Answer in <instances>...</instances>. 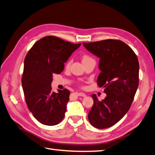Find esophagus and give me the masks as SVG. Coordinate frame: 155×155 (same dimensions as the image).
Instances as JSON below:
<instances>
[{"label":"esophagus","mask_w":155,"mask_h":155,"mask_svg":"<svg viewBox=\"0 0 155 155\" xmlns=\"http://www.w3.org/2000/svg\"><path fill=\"white\" fill-rule=\"evenodd\" d=\"M77 95H78V96H81V97H86V94H84V93H81V92L77 93Z\"/></svg>","instance_id":"obj_1"}]
</instances>
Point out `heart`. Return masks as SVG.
<instances>
[{
    "instance_id": "1",
    "label": "heart",
    "mask_w": 155,
    "mask_h": 155,
    "mask_svg": "<svg viewBox=\"0 0 155 155\" xmlns=\"http://www.w3.org/2000/svg\"><path fill=\"white\" fill-rule=\"evenodd\" d=\"M90 59H91V58H89V57H88V56H86V55H85V56H83V61H87V60H90ZM70 65V61H68V63H67V66H69Z\"/></svg>"
}]
</instances>
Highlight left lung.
<instances>
[{
  "instance_id": "8db88e82",
  "label": "left lung",
  "mask_w": 155,
  "mask_h": 155,
  "mask_svg": "<svg viewBox=\"0 0 155 155\" xmlns=\"http://www.w3.org/2000/svg\"><path fill=\"white\" fill-rule=\"evenodd\" d=\"M85 48L100 58L101 72L97 83L104 87L106 96L99 101L94 99L88 119L97 129L113 126L125 116L133 102L139 84V61L127 45L119 40L83 43Z\"/></svg>"
}]
</instances>
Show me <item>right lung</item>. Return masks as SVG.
<instances>
[{
    "label": "right lung",
    "mask_w": 155,
    "mask_h": 155,
    "mask_svg": "<svg viewBox=\"0 0 155 155\" xmlns=\"http://www.w3.org/2000/svg\"><path fill=\"white\" fill-rule=\"evenodd\" d=\"M48 36L34 44L24 60L21 84L30 111L43 125H58L64 119L70 91L53 92V74H60L72 53L81 46Z\"/></svg>",
    "instance_id": "1"
}]
</instances>
